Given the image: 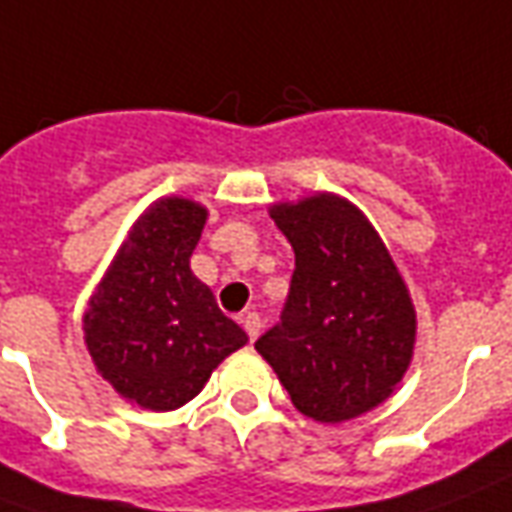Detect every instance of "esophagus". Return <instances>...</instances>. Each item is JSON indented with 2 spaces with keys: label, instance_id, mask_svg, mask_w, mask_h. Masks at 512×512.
Instances as JSON below:
<instances>
[{
  "label": "esophagus",
  "instance_id": "obj_1",
  "mask_svg": "<svg viewBox=\"0 0 512 512\" xmlns=\"http://www.w3.org/2000/svg\"><path fill=\"white\" fill-rule=\"evenodd\" d=\"M241 324H244L249 341H255L257 335H260V327H263V321H260V316H257V313H244V316H241Z\"/></svg>",
  "mask_w": 512,
  "mask_h": 512
}]
</instances>
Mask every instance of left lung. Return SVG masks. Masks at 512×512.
Instances as JSON below:
<instances>
[{"label": "left lung", "instance_id": "1", "mask_svg": "<svg viewBox=\"0 0 512 512\" xmlns=\"http://www.w3.org/2000/svg\"><path fill=\"white\" fill-rule=\"evenodd\" d=\"M296 255L280 321L255 349L293 407L341 424L382 405L416 346L407 285L371 221L335 194L271 205Z\"/></svg>", "mask_w": 512, "mask_h": 512}]
</instances>
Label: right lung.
<instances>
[{
  "instance_id": "add662e5",
  "label": "right lung",
  "mask_w": 512,
  "mask_h": 512,
  "mask_svg": "<svg viewBox=\"0 0 512 512\" xmlns=\"http://www.w3.org/2000/svg\"><path fill=\"white\" fill-rule=\"evenodd\" d=\"M199 202L166 196L132 224L82 316L96 371L146 410H177L249 338L191 271L205 230Z\"/></svg>"
}]
</instances>
